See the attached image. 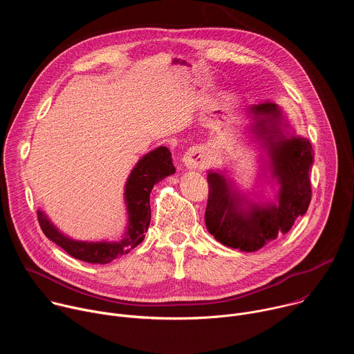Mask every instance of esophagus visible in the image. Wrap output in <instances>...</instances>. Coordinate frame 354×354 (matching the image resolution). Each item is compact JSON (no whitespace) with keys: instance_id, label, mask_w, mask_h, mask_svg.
<instances>
[{"instance_id":"esophagus-1","label":"esophagus","mask_w":354,"mask_h":354,"mask_svg":"<svg viewBox=\"0 0 354 354\" xmlns=\"http://www.w3.org/2000/svg\"><path fill=\"white\" fill-rule=\"evenodd\" d=\"M209 162V157L205 147L201 145H194L186 151V154L183 156V164L189 169H197V168H203Z\"/></svg>"}]
</instances>
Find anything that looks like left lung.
<instances>
[{
    "instance_id": "1",
    "label": "left lung",
    "mask_w": 354,
    "mask_h": 354,
    "mask_svg": "<svg viewBox=\"0 0 354 354\" xmlns=\"http://www.w3.org/2000/svg\"><path fill=\"white\" fill-rule=\"evenodd\" d=\"M252 112L257 116H265L258 122L259 130L257 129V131L270 148L273 172L281 186L279 206H252L243 212L239 205L241 198L232 196L225 179L210 172L205 216L206 227L217 241L245 252H255L268 241L274 239L279 232H287L297 217L307 213L313 196L310 172L314 164V151L311 142L301 137L288 140L280 137V131L274 126L280 112L274 104L257 105Z\"/></svg>"
}]
</instances>
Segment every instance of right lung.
<instances>
[{
    "label": "right lung",
    "instance_id": "right-lung-1",
    "mask_svg": "<svg viewBox=\"0 0 354 354\" xmlns=\"http://www.w3.org/2000/svg\"><path fill=\"white\" fill-rule=\"evenodd\" d=\"M175 167L167 147H160L142 157L133 169L126 185V203L129 210V230L120 242H78L57 231L50 221L37 212V220L44 235L62 246L68 255L88 263H109L129 252L144 239L151 221L149 193L156 183L172 175Z\"/></svg>",
    "mask_w": 354,
    "mask_h": 354
}]
</instances>
